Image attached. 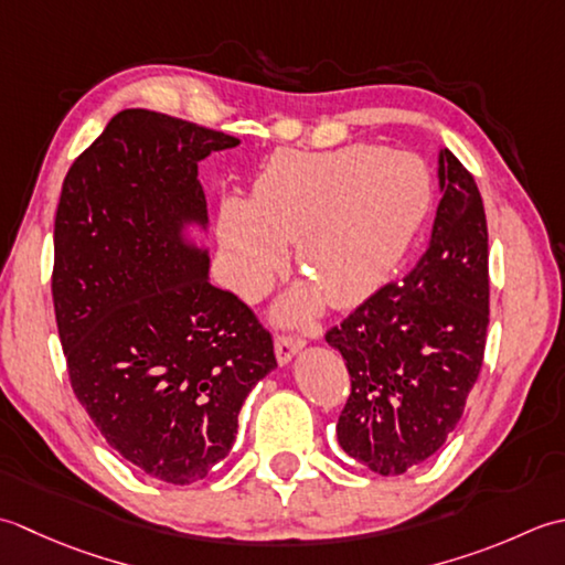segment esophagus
Returning <instances> with one entry per match:
<instances>
[{"instance_id":"obj_1","label":"esophagus","mask_w":565,"mask_h":565,"mask_svg":"<svg viewBox=\"0 0 565 565\" xmlns=\"http://www.w3.org/2000/svg\"><path fill=\"white\" fill-rule=\"evenodd\" d=\"M305 347V339L292 337V333H278L275 337V355H278V363H290L292 355Z\"/></svg>"}]
</instances>
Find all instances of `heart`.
Wrapping results in <instances>:
<instances>
[{"label":"heart","instance_id":"obj_1","mask_svg":"<svg viewBox=\"0 0 565 565\" xmlns=\"http://www.w3.org/2000/svg\"><path fill=\"white\" fill-rule=\"evenodd\" d=\"M431 202L419 158L371 143L333 151H282L260 172L244 204L222 214V248L234 290L256 297L282 266L295 241L302 285L282 307L302 321L321 292L331 305H359L395 270Z\"/></svg>","mask_w":565,"mask_h":565}]
</instances>
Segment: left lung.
Listing matches in <instances>:
<instances>
[{
	"label": "left lung",
	"instance_id": "8db88e82",
	"mask_svg": "<svg viewBox=\"0 0 565 565\" xmlns=\"http://www.w3.org/2000/svg\"><path fill=\"white\" fill-rule=\"evenodd\" d=\"M439 182L444 198L417 266L327 331L351 375L339 444L380 476L405 473L439 451L463 417L486 355V206L448 148L439 156Z\"/></svg>",
	"mask_w": 565,
	"mask_h": 565
}]
</instances>
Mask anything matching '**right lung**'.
Here are the masks:
<instances>
[{"mask_svg":"<svg viewBox=\"0 0 565 565\" xmlns=\"http://www.w3.org/2000/svg\"><path fill=\"white\" fill-rule=\"evenodd\" d=\"M236 143L124 109L75 158L55 212L51 290L73 393L114 451L172 486L222 463L241 405L278 365L270 331L182 241V224H206L198 163Z\"/></svg>","mask_w":565,"mask_h":565,"instance_id":"1","label":"right lung"}]
</instances>
